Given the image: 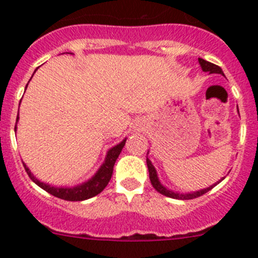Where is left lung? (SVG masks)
Returning a JSON list of instances; mask_svg holds the SVG:
<instances>
[{
	"mask_svg": "<svg viewBox=\"0 0 258 258\" xmlns=\"http://www.w3.org/2000/svg\"><path fill=\"white\" fill-rule=\"evenodd\" d=\"M199 62H200V64H201L202 70H204L205 72H210V74H221V75H223L222 69H221L220 66H217V64L211 63V62L206 61V59H204V58H199ZM146 162H147L148 172H150V181H151V183H152V186L155 187L156 191L160 192V194H162V195H165V196L171 197V199H176V200L196 199V197H200V196H202V195L206 194V192H209L210 189H212L213 187H215L216 184L218 183V182H217V183L213 184V186L207 187V188H205V189H200V191L194 192V194H177V192H172V191H170V189L166 188V187H163L162 184H161V182L158 181L157 172H156L155 167H153V165L151 163V161L148 160V158H146Z\"/></svg>",
	"mask_w": 258,
	"mask_h": 258,
	"instance_id": "left-lung-1",
	"label": "left lung"
}]
</instances>
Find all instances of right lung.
Listing matches in <instances>:
<instances>
[{
  "label": "right lung",
  "mask_w": 258,
  "mask_h": 258,
  "mask_svg": "<svg viewBox=\"0 0 258 258\" xmlns=\"http://www.w3.org/2000/svg\"><path fill=\"white\" fill-rule=\"evenodd\" d=\"M26 88H27V86H26ZM15 131H16V126H15ZM124 142H126V139H124L121 144L114 146V147H112L108 151L107 156H106L105 163L101 166L100 170L97 171V173H96L92 178L88 179L85 183L80 184V186L71 187V188H69V187H67V188H64V187H53L45 183V182L38 181V179L31 173L30 168H28L25 163H23V166H25V170L26 172H27V175L30 176V178L32 179L37 186H40L41 188L45 189L46 192L51 194L52 196L58 197V199L61 200H66V201H85V200L91 199V197L97 196V195L101 194V192L105 189V187L107 186L111 177H112L114 162H116L117 157H118L119 153H121L122 148H123L124 146Z\"/></svg>",
  "instance_id": "1"
}]
</instances>
